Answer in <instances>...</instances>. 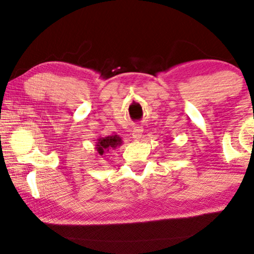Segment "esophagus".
Listing matches in <instances>:
<instances>
[{
	"label": "esophagus",
	"mask_w": 254,
	"mask_h": 254,
	"mask_svg": "<svg viewBox=\"0 0 254 254\" xmlns=\"http://www.w3.org/2000/svg\"><path fill=\"white\" fill-rule=\"evenodd\" d=\"M131 135H133V139L135 141H139L141 139V136H142V129H141V128H135Z\"/></svg>",
	"instance_id": "obj_1"
}]
</instances>
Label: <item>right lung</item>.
Wrapping results in <instances>:
<instances>
[{
  "instance_id": "add662e5",
  "label": "right lung",
  "mask_w": 254,
  "mask_h": 254,
  "mask_svg": "<svg viewBox=\"0 0 254 254\" xmlns=\"http://www.w3.org/2000/svg\"><path fill=\"white\" fill-rule=\"evenodd\" d=\"M121 144H123V139L118 134L107 135V136H99L95 140V151H97V155L101 156L104 154L108 153V151L117 149Z\"/></svg>"
}]
</instances>
